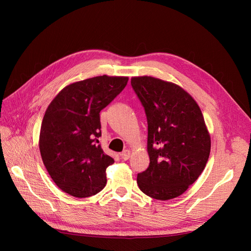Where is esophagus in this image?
<instances>
[{
  "label": "esophagus",
  "instance_id": "1",
  "mask_svg": "<svg viewBox=\"0 0 251 251\" xmlns=\"http://www.w3.org/2000/svg\"><path fill=\"white\" fill-rule=\"evenodd\" d=\"M130 154H131L130 151H129V150H125L124 151H122V152L120 153V156L122 157V160L126 161V160H128L129 157H130Z\"/></svg>",
  "mask_w": 251,
  "mask_h": 251
}]
</instances>
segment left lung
Instances as JSON below:
<instances>
[{"label": "left lung", "mask_w": 251, "mask_h": 251, "mask_svg": "<svg viewBox=\"0 0 251 251\" xmlns=\"http://www.w3.org/2000/svg\"><path fill=\"white\" fill-rule=\"evenodd\" d=\"M148 119L150 166L137 175L139 189L168 201L185 192L207 163L210 136L201 108L181 86L151 76L131 78Z\"/></svg>", "instance_id": "1"}]
</instances>
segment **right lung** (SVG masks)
<instances>
[{
	"instance_id": "add662e5",
	"label": "right lung",
	"mask_w": 251,
	"mask_h": 251,
	"mask_svg": "<svg viewBox=\"0 0 251 251\" xmlns=\"http://www.w3.org/2000/svg\"><path fill=\"white\" fill-rule=\"evenodd\" d=\"M125 76H97L64 87L45 113L39 151L50 178L64 192L83 199L107 183L114 159L99 144L100 112L124 89Z\"/></svg>"
}]
</instances>
